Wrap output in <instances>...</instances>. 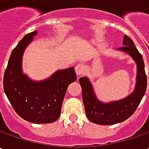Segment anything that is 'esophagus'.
Instances as JSON below:
<instances>
[{"instance_id":"1","label":"esophagus","mask_w":149,"mask_h":149,"mask_svg":"<svg viewBox=\"0 0 149 149\" xmlns=\"http://www.w3.org/2000/svg\"><path fill=\"white\" fill-rule=\"evenodd\" d=\"M75 72H76V74L78 76H80L83 74V73L84 72V66L83 65H80L79 64L75 66Z\"/></svg>"}]
</instances>
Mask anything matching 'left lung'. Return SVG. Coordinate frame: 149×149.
Here are the masks:
<instances>
[{
    "instance_id": "8db88e82",
    "label": "left lung",
    "mask_w": 149,
    "mask_h": 149,
    "mask_svg": "<svg viewBox=\"0 0 149 149\" xmlns=\"http://www.w3.org/2000/svg\"><path fill=\"white\" fill-rule=\"evenodd\" d=\"M123 47L118 49L130 54L138 65L136 88L131 95L123 100L103 104L96 99L89 79L86 77L80 78L79 82L82 88L85 113L92 123L100 125H110L126 120L137 109L146 92L147 75L143 56L137 49L132 39L126 35L123 36Z\"/></svg>"
}]
</instances>
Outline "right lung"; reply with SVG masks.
Listing matches in <instances>:
<instances>
[{
  "mask_svg": "<svg viewBox=\"0 0 149 149\" xmlns=\"http://www.w3.org/2000/svg\"><path fill=\"white\" fill-rule=\"evenodd\" d=\"M37 32L26 34L12 50L3 78L4 91L15 113L28 122L49 123L60 115L68 86L76 80L71 67L57 71L49 79L34 82L21 71V58Z\"/></svg>",
  "mask_w": 149,
  "mask_h": 149,
  "instance_id": "add662e5",
  "label": "right lung"
}]
</instances>
